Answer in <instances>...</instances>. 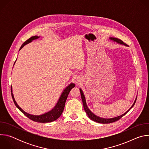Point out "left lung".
<instances>
[{
	"instance_id": "left-lung-1",
	"label": "left lung",
	"mask_w": 149,
	"mask_h": 149,
	"mask_svg": "<svg viewBox=\"0 0 149 149\" xmlns=\"http://www.w3.org/2000/svg\"><path fill=\"white\" fill-rule=\"evenodd\" d=\"M109 39L111 40H113L114 42H117V44H119L120 45H125V46H127V45L125 44H124V42L120 40V39H118L116 38H112V37H110L109 38ZM79 91H80V93H81V98H82V103H83V106H84V109L85 110V111L86 112L87 116H88V117L93 120L94 121H95L97 123H102V124H109V123H113V122H115L117 120H118L119 119H120L123 116H124L125 114H127V112H129V110L133 107L134 105L135 104V102L136 101V100H137V97L136 98V100L134 102V103L133 104L132 107L127 110L125 113H124V114H121V116H117V117H113V118H102V117H98L97 116H96L95 114H94L88 107V106L87 105V102H86V97H85V95L83 93V91L82 90L79 88Z\"/></svg>"
}]
</instances>
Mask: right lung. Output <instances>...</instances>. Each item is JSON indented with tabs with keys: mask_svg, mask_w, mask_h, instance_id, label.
<instances>
[{
	"mask_svg": "<svg viewBox=\"0 0 149 149\" xmlns=\"http://www.w3.org/2000/svg\"><path fill=\"white\" fill-rule=\"evenodd\" d=\"M39 38H40V36H32L29 39H28L26 41H25L24 43L22 45V46H21V47L19 49V51L21 49H22L25 45H26V44H28L29 43H31V42H32L33 40L37 39ZM15 62L14 63V65H15ZM75 84L74 83L70 84L64 90H63L62 93H61V95H60V97L58 99V101H57L56 104L54 106V107L52 110H51L50 111H48V112H47L44 114H40V115L31 114H29V113L25 112L24 110H23L22 109H21L18 105V104H17L16 101L15 100L14 95H13V93H12V87L11 86L12 97L13 102H14L15 105L16 106V107L21 112L24 113L27 117H28L29 118H30L31 120H32L34 121L38 122V123H49V122H52V121H54L57 120L61 116V114H62V113L63 111V109H64L65 102H66V100L67 99L68 95L70 91L71 90V89L75 87Z\"/></svg>",
	"mask_w": 149,
	"mask_h": 149,
	"instance_id": "1",
	"label": "right lung"
}]
</instances>
